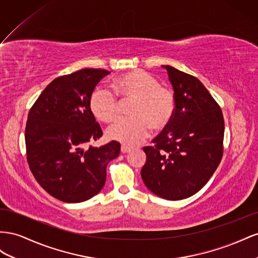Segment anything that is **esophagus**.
<instances>
[{
	"mask_svg": "<svg viewBox=\"0 0 258 258\" xmlns=\"http://www.w3.org/2000/svg\"><path fill=\"white\" fill-rule=\"evenodd\" d=\"M132 151V148L126 145H122L121 146V152L122 153H127V152H131Z\"/></svg>",
	"mask_w": 258,
	"mask_h": 258,
	"instance_id": "34e87169",
	"label": "esophagus"
}]
</instances>
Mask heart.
<instances>
[{
	"instance_id": "1",
	"label": "heart",
	"mask_w": 258,
	"mask_h": 258,
	"mask_svg": "<svg viewBox=\"0 0 258 258\" xmlns=\"http://www.w3.org/2000/svg\"><path fill=\"white\" fill-rule=\"evenodd\" d=\"M113 90L122 100L134 99L131 117L115 120L109 125L108 138L135 146L148 136L150 127L160 130L170 123L175 110L173 92L144 70H132L114 80ZM92 112L101 122H110L119 114L120 102L106 88H97L91 96Z\"/></svg>"
}]
</instances>
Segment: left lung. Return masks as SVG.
Returning <instances> with one entry per match:
<instances>
[{
	"label": "left lung",
	"mask_w": 258,
	"mask_h": 258,
	"mask_svg": "<svg viewBox=\"0 0 258 258\" xmlns=\"http://www.w3.org/2000/svg\"><path fill=\"white\" fill-rule=\"evenodd\" d=\"M175 110L170 123L145 147L142 178L146 187L166 200L197 194L216 171L223 157L224 116L217 102L197 78L171 66Z\"/></svg>",
	"instance_id": "1"
}]
</instances>
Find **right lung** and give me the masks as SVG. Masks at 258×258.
Masks as SVG:
<instances>
[{
    "instance_id": "obj_1",
    "label": "right lung",
    "mask_w": 258,
    "mask_h": 258,
    "mask_svg": "<svg viewBox=\"0 0 258 258\" xmlns=\"http://www.w3.org/2000/svg\"><path fill=\"white\" fill-rule=\"evenodd\" d=\"M82 69L55 79L28 114L26 148L29 167L41 187L58 200L79 203L96 196L106 182V168L121 145L84 146L102 136L90 100L95 86L109 75Z\"/></svg>"
}]
</instances>
